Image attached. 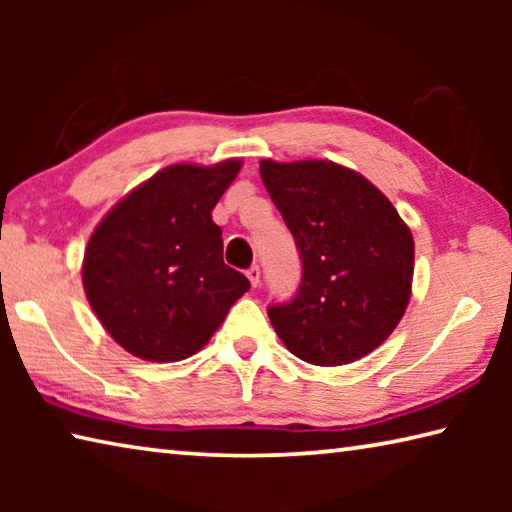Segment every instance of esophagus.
<instances>
[{"mask_svg":"<svg viewBox=\"0 0 512 512\" xmlns=\"http://www.w3.org/2000/svg\"><path fill=\"white\" fill-rule=\"evenodd\" d=\"M246 275H248V280H250V284H253V287H259V282H262V271H259V266H250Z\"/></svg>","mask_w":512,"mask_h":512,"instance_id":"esophagus-1","label":"esophagus"}]
</instances>
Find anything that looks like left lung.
Returning <instances> with one entry per match:
<instances>
[{
    "label": "left lung",
    "mask_w": 512,
    "mask_h": 512,
    "mask_svg": "<svg viewBox=\"0 0 512 512\" xmlns=\"http://www.w3.org/2000/svg\"><path fill=\"white\" fill-rule=\"evenodd\" d=\"M259 173L302 262L296 296L268 305L277 336L314 366L366 357L409 305L411 230L375 185L341 164L262 160Z\"/></svg>",
    "instance_id": "obj_1"
}]
</instances>
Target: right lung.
<instances>
[{
	"label": "right lung",
	"mask_w": 512,
	"mask_h": 512,
	"mask_svg": "<svg viewBox=\"0 0 512 512\" xmlns=\"http://www.w3.org/2000/svg\"><path fill=\"white\" fill-rule=\"evenodd\" d=\"M239 169V160L171 164L112 207L90 237L85 296L135 357H192L250 289L248 277L223 262L221 228L212 221Z\"/></svg>",
	"instance_id": "1"
}]
</instances>
